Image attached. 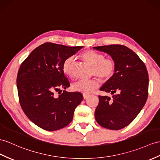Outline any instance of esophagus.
Returning a JSON list of instances; mask_svg holds the SVG:
<instances>
[{"label": "esophagus", "instance_id": "esophagus-1", "mask_svg": "<svg viewBox=\"0 0 160 160\" xmlns=\"http://www.w3.org/2000/svg\"><path fill=\"white\" fill-rule=\"evenodd\" d=\"M83 98H84V99H87V98H88L89 94H88V93H87V94H86V93H83Z\"/></svg>", "mask_w": 160, "mask_h": 160}]
</instances>
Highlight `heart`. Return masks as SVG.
<instances>
[{"label":"heart","mask_w":160,"mask_h":160,"mask_svg":"<svg viewBox=\"0 0 160 160\" xmlns=\"http://www.w3.org/2000/svg\"><path fill=\"white\" fill-rule=\"evenodd\" d=\"M81 58L93 67L92 74L102 81H107L113 76L116 69V62L111 57H104L103 54L92 49L85 50L81 54ZM74 58L69 56L64 60L62 70L66 75L72 77V64ZM99 87L96 79H79L72 84L74 90L83 93H89Z\"/></svg>","instance_id":"heart-1"}]
</instances>
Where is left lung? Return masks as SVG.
<instances>
[{"mask_svg":"<svg viewBox=\"0 0 160 160\" xmlns=\"http://www.w3.org/2000/svg\"><path fill=\"white\" fill-rule=\"evenodd\" d=\"M116 62L115 72L100 88L112 99L99 96L95 119L100 126L118 130L128 126L138 115L148 97L149 77L145 63L137 54L122 45L94 47Z\"/></svg>","mask_w":160,"mask_h":160,"instance_id":"obj_1","label":"left lung"}]
</instances>
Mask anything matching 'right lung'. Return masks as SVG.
Segmentation results:
<instances>
[{
	"label": "right lung",
	"instance_id": "add662e5",
	"mask_svg": "<svg viewBox=\"0 0 160 160\" xmlns=\"http://www.w3.org/2000/svg\"><path fill=\"white\" fill-rule=\"evenodd\" d=\"M82 48L45 42L35 48L19 67V104L28 119L42 129L55 131L68 126L83 99L80 92L62 93L60 89L70 86L62 70L64 60Z\"/></svg>",
	"mask_w": 160,
	"mask_h": 160
}]
</instances>
